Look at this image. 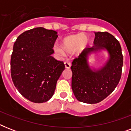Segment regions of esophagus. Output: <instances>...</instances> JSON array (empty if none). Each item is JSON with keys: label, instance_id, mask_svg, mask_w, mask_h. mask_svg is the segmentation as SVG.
<instances>
[{"label": "esophagus", "instance_id": "obj_1", "mask_svg": "<svg viewBox=\"0 0 131 131\" xmlns=\"http://www.w3.org/2000/svg\"><path fill=\"white\" fill-rule=\"evenodd\" d=\"M64 66H65L66 69H70L71 66V62L69 61H66L64 62Z\"/></svg>", "mask_w": 131, "mask_h": 131}]
</instances>
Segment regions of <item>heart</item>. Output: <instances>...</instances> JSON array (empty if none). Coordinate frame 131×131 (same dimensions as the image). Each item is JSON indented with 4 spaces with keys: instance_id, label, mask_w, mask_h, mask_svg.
Segmentation results:
<instances>
[{
    "instance_id": "obj_1",
    "label": "heart",
    "mask_w": 131,
    "mask_h": 131,
    "mask_svg": "<svg viewBox=\"0 0 131 131\" xmlns=\"http://www.w3.org/2000/svg\"><path fill=\"white\" fill-rule=\"evenodd\" d=\"M88 39L84 34H77L66 37L61 41L60 46L56 45L54 49L59 55L64 56L65 52L70 53L72 51L81 52L86 48Z\"/></svg>"
}]
</instances>
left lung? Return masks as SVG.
<instances>
[{"mask_svg": "<svg viewBox=\"0 0 131 131\" xmlns=\"http://www.w3.org/2000/svg\"><path fill=\"white\" fill-rule=\"evenodd\" d=\"M92 47H87L72 62L71 88L75 98L82 103H99L114 91L120 82L123 65L121 46L107 32H94ZM106 51L108 58L99 68L90 65L92 54Z\"/></svg>", "mask_w": 131, "mask_h": 131, "instance_id": "8db88e82", "label": "left lung"}]
</instances>
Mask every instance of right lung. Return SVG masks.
I'll list each match as a JSON object with an SVG mask.
<instances>
[{
    "label": "right lung",
    "instance_id": "1",
    "mask_svg": "<svg viewBox=\"0 0 131 131\" xmlns=\"http://www.w3.org/2000/svg\"><path fill=\"white\" fill-rule=\"evenodd\" d=\"M57 34L35 28L21 34L13 45L11 73L14 86L24 97L35 103L52 97L64 70L63 62L51 56Z\"/></svg>",
    "mask_w": 131,
    "mask_h": 131
}]
</instances>
